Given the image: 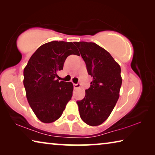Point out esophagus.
I'll return each mask as SVG.
<instances>
[{"mask_svg": "<svg viewBox=\"0 0 155 155\" xmlns=\"http://www.w3.org/2000/svg\"><path fill=\"white\" fill-rule=\"evenodd\" d=\"M81 87V84L80 83H77V84H74V89H77Z\"/></svg>", "mask_w": 155, "mask_h": 155, "instance_id": "esophagus-1", "label": "esophagus"}]
</instances>
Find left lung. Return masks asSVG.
Here are the masks:
<instances>
[{
    "label": "left lung",
    "mask_w": 155,
    "mask_h": 155,
    "mask_svg": "<svg viewBox=\"0 0 155 155\" xmlns=\"http://www.w3.org/2000/svg\"><path fill=\"white\" fill-rule=\"evenodd\" d=\"M93 78L85 96L77 101L81 118L90 126H98L108 118L120 96L121 68L105 49L94 42L75 41Z\"/></svg>",
    "instance_id": "obj_1"
}]
</instances>
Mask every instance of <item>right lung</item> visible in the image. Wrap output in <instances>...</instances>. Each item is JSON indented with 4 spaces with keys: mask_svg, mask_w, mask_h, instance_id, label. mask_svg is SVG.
<instances>
[{
    "mask_svg": "<svg viewBox=\"0 0 155 155\" xmlns=\"http://www.w3.org/2000/svg\"><path fill=\"white\" fill-rule=\"evenodd\" d=\"M70 54H79L72 42L52 41L39 47L24 69L23 83L28 104L44 123L59 119L71 100L73 84L56 78Z\"/></svg>",
    "mask_w": 155,
    "mask_h": 155,
    "instance_id": "1",
    "label": "right lung"
}]
</instances>
